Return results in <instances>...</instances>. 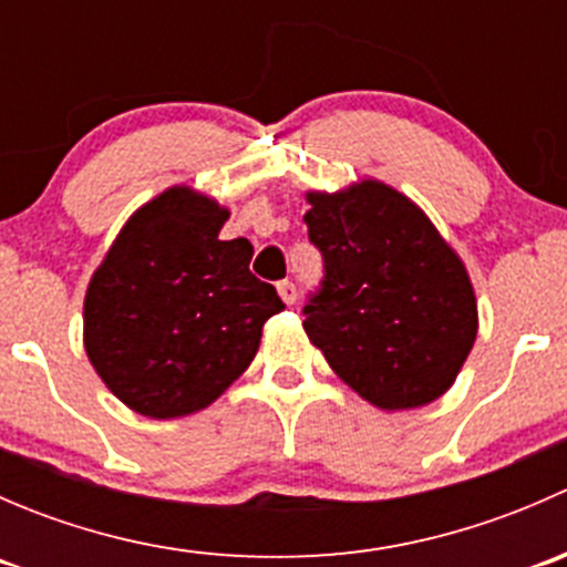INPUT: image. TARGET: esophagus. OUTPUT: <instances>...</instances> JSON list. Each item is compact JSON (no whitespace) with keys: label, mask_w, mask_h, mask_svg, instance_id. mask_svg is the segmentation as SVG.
Listing matches in <instances>:
<instances>
[{"label":"esophagus","mask_w":567,"mask_h":567,"mask_svg":"<svg viewBox=\"0 0 567 567\" xmlns=\"http://www.w3.org/2000/svg\"><path fill=\"white\" fill-rule=\"evenodd\" d=\"M277 290H279V299L285 301V305H296V285L293 282H288V279H285V282H279L277 285Z\"/></svg>","instance_id":"1"}]
</instances>
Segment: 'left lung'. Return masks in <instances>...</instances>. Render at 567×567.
Segmentation results:
<instances>
[{"label": "left lung", "mask_w": 567, "mask_h": 567, "mask_svg": "<svg viewBox=\"0 0 567 567\" xmlns=\"http://www.w3.org/2000/svg\"><path fill=\"white\" fill-rule=\"evenodd\" d=\"M323 288L305 331L342 384L381 411L420 409L458 379L477 340L466 262L425 210L375 177L305 194Z\"/></svg>", "instance_id": "1"}]
</instances>
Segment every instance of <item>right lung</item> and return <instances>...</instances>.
I'll use <instances>...</instances> for the list:
<instances>
[{
	"label": "right lung",
	"mask_w": 567,
	"mask_h": 567,
	"mask_svg": "<svg viewBox=\"0 0 567 567\" xmlns=\"http://www.w3.org/2000/svg\"><path fill=\"white\" fill-rule=\"evenodd\" d=\"M230 208L186 183L134 210L84 293V351L106 390L151 420L208 409L244 375L262 323L285 310L249 271Z\"/></svg>",
	"instance_id": "right-lung-1"
}]
</instances>
